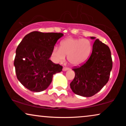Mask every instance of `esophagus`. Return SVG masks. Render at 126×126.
Wrapping results in <instances>:
<instances>
[{
    "label": "esophagus",
    "instance_id": "obj_1",
    "mask_svg": "<svg viewBox=\"0 0 126 126\" xmlns=\"http://www.w3.org/2000/svg\"><path fill=\"white\" fill-rule=\"evenodd\" d=\"M69 70V68L66 67H64L63 68V71H67V70Z\"/></svg>",
    "mask_w": 126,
    "mask_h": 126
}]
</instances>
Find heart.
Returning a JSON list of instances; mask_svg holds the SVG:
<instances>
[{
  "label": "heart",
  "instance_id": "b5f03b06",
  "mask_svg": "<svg viewBox=\"0 0 126 126\" xmlns=\"http://www.w3.org/2000/svg\"><path fill=\"white\" fill-rule=\"evenodd\" d=\"M92 44L87 39L67 38L60 43V48L55 47L53 55L59 62H64L66 56L73 66H79L86 61L92 51Z\"/></svg>",
  "mask_w": 126,
  "mask_h": 126
}]
</instances>
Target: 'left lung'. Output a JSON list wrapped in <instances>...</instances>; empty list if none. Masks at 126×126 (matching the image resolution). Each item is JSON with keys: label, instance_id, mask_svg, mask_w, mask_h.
<instances>
[{"label": "left lung", "instance_id": "left-lung-1", "mask_svg": "<svg viewBox=\"0 0 126 126\" xmlns=\"http://www.w3.org/2000/svg\"><path fill=\"white\" fill-rule=\"evenodd\" d=\"M91 38L94 40L95 37ZM112 67L109 47L96 39L89 59L81 66L73 69L75 76L70 84V88L75 94L80 96H93L108 82Z\"/></svg>", "mask_w": 126, "mask_h": 126}]
</instances>
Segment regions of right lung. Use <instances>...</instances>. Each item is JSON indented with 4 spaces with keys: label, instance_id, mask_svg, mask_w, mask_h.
Masks as SVG:
<instances>
[{
    "label": "right lung",
    "instance_id": "1",
    "mask_svg": "<svg viewBox=\"0 0 126 126\" xmlns=\"http://www.w3.org/2000/svg\"><path fill=\"white\" fill-rule=\"evenodd\" d=\"M63 36L62 33L33 31L18 45L14 60L15 72L19 81L30 91L46 90L53 75L62 71L63 67L50 58L57 40Z\"/></svg>",
    "mask_w": 126,
    "mask_h": 126
}]
</instances>
